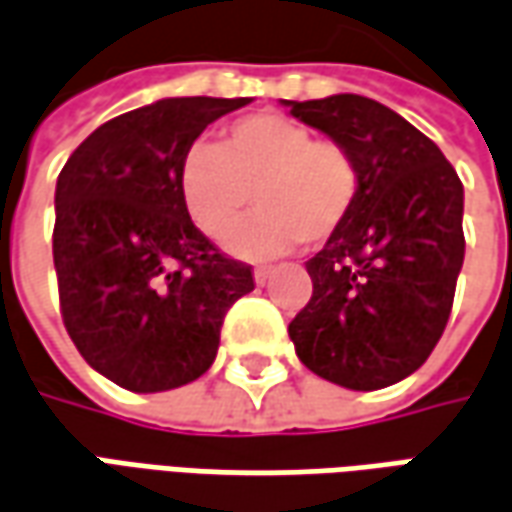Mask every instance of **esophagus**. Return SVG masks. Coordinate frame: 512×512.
I'll use <instances>...</instances> for the list:
<instances>
[{
  "label": "esophagus",
  "mask_w": 512,
  "mask_h": 512,
  "mask_svg": "<svg viewBox=\"0 0 512 512\" xmlns=\"http://www.w3.org/2000/svg\"><path fill=\"white\" fill-rule=\"evenodd\" d=\"M270 276H273V270H270V267H256V270H253V278H256V284H259V287H264V284L270 281Z\"/></svg>",
  "instance_id": "1"
}]
</instances>
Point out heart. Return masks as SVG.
<instances>
[{
    "label": "heart",
    "mask_w": 512,
    "mask_h": 512,
    "mask_svg": "<svg viewBox=\"0 0 512 512\" xmlns=\"http://www.w3.org/2000/svg\"><path fill=\"white\" fill-rule=\"evenodd\" d=\"M359 186V164L345 144L315 139L284 114L239 119L181 167L183 209L214 242L228 239L254 195L260 214L228 245L242 259H270L301 239L329 242L357 206Z\"/></svg>",
    "instance_id": "b5f03b06"
}]
</instances>
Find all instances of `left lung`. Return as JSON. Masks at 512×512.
<instances>
[{
    "instance_id": "left-lung-1",
    "label": "left lung",
    "mask_w": 512,
    "mask_h": 512,
    "mask_svg": "<svg viewBox=\"0 0 512 512\" xmlns=\"http://www.w3.org/2000/svg\"><path fill=\"white\" fill-rule=\"evenodd\" d=\"M357 158V206L306 262L312 298L290 323L306 368L382 390L421 368L446 329L463 267V183L432 139L359 94L284 100Z\"/></svg>"
}]
</instances>
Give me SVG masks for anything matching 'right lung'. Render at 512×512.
Here are the masks:
<instances>
[{
    "label": "right lung",
    "mask_w": 512,
    "mask_h": 512,
    "mask_svg": "<svg viewBox=\"0 0 512 512\" xmlns=\"http://www.w3.org/2000/svg\"><path fill=\"white\" fill-rule=\"evenodd\" d=\"M248 97H167L80 144L55 186L52 259L63 326L91 368L130 393L200 379L225 312L253 290L248 264L186 214L181 167L214 119Z\"/></svg>",
    "instance_id": "right-lung-1"
}]
</instances>
